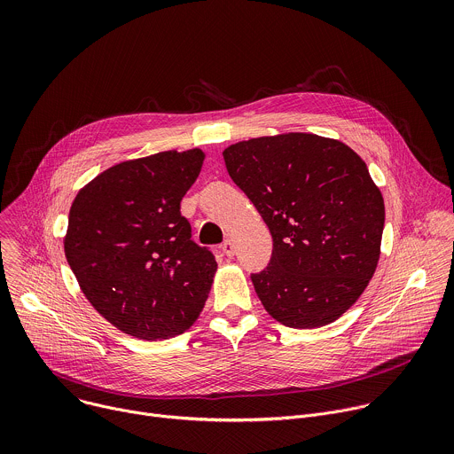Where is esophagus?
Here are the masks:
<instances>
[{"label": "esophagus", "mask_w": 454, "mask_h": 454, "mask_svg": "<svg viewBox=\"0 0 454 454\" xmlns=\"http://www.w3.org/2000/svg\"><path fill=\"white\" fill-rule=\"evenodd\" d=\"M221 247H223V253H224L226 256H233V254H235V246H233V240H231V239H226Z\"/></svg>", "instance_id": "1"}]
</instances>
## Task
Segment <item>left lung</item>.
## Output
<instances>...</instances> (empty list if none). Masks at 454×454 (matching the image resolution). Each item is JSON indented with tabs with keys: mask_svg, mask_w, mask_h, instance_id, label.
<instances>
[{
	"mask_svg": "<svg viewBox=\"0 0 454 454\" xmlns=\"http://www.w3.org/2000/svg\"><path fill=\"white\" fill-rule=\"evenodd\" d=\"M223 156L273 237L268 268L251 275L264 309L293 329L336 321L380 254L384 201L366 163L338 140L305 133L251 138Z\"/></svg>",
	"mask_w": 454,
	"mask_h": 454,
	"instance_id": "obj_1",
	"label": "left lung"
}]
</instances>
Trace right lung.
I'll return each mask as SVG.
<instances>
[{"instance_id":"add662e5","label":"right lung","mask_w":454,"mask_h":454,"mask_svg":"<svg viewBox=\"0 0 454 454\" xmlns=\"http://www.w3.org/2000/svg\"><path fill=\"white\" fill-rule=\"evenodd\" d=\"M203 160L192 149L121 161L90 181L70 208L67 261L90 303L125 334L167 340L203 310L217 262L192 240L179 212Z\"/></svg>"}]
</instances>
